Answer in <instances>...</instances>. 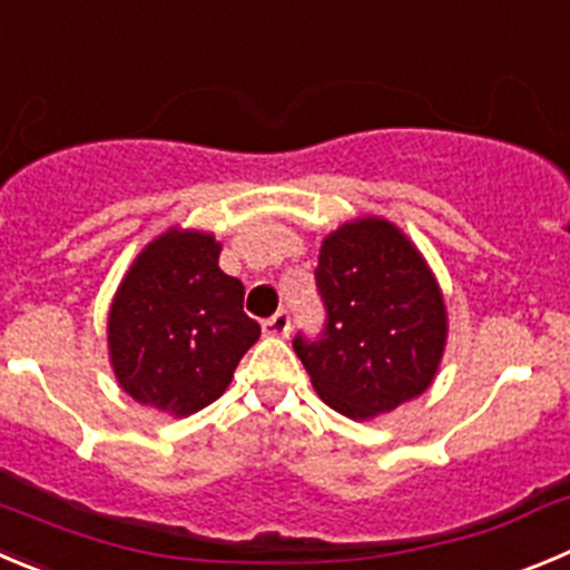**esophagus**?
Returning <instances> with one entry per match:
<instances>
[{"mask_svg":"<svg viewBox=\"0 0 570 570\" xmlns=\"http://www.w3.org/2000/svg\"><path fill=\"white\" fill-rule=\"evenodd\" d=\"M264 334L267 337H286L289 334V312H275L269 321H264Z\"/></svg>","mask_w":570,"mask_h":570,"instance_id":"esophagus-1","label":"esophagus"}]
</instances>
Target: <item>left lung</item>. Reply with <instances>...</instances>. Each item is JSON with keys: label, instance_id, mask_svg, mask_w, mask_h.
I'll use <instances>...</instances> for the list:
<instances>
[{"label": "left lung", "instance_id": "obj_1", "mask_svg": "<svg viewBox=\"0 0 570 570\" xmlns=\"http://www.w3.org/2000/svg\"><path fill=\"white\" fill-rule=\"evenodd\" d=\"M315 275L326 332L292 345L317 396L354 422L422 396L439 374L450 326L416 244L393 222L363 216L323 238Z\"/></svg>", "mask_w": 570, "mask_h": 570}]
</instances>
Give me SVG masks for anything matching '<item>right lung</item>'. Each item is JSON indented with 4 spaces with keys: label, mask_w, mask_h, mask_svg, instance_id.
<instances>
[{
    "label": "right lung",
    "mask_w": 570,
    "mask_h": 570,
    "mask_svg": "<svg viewBox=\"0 0 570 570\" xmlns=\"http://www.w3.org/2000/svg\"><path fill=\"white\" fill-rule=\"evenodd\" d=\"M213 233L168 227L131 261L106 321L109 363L140 405L190 416L227 391L261 337L244 315V286L219 269Z\"/></svg>",
    "instance_id": "right-lung-1"
}]
</instances>
